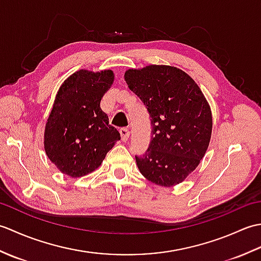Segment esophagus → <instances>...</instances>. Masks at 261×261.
I'll return each instance as SVG.
<instances>
[{
    "label": "esophagus",
    "instance_id": "34e87169",
    "mask_svg": "<svg viewBox=\"0 0 261 261\" xmlns=\"http://www.w3.org/2000/svg\"><path fill=\"white\" fill-rule=\"evenodd\" d=\"M120 136H121V140L125 142L127 139H129L130 132H129V130H126V129H124V127H122V129H120Z\"/></svg>",
    "mask_w": 261,
    "mask_h": 261
}]
</instances>
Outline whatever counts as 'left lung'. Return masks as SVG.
<instances>
[{"instance_id": "1", "label": "left lung", "mask_w": 261, "mask_h": 261, "mask_svg": "<svg viewBox=\"0 0 261 261\" xmlns=\"http://www.w3.org/2000/svg\"><path fill=\"white\" fill-rule=\"evenodd\" d=\"M124 79L151 118V140L142 156L136 154L138 168L156 185L179 184L208 147L212 114L206 99L192 77L170 66L129 69Z\"/></svg>"}]
</instances>
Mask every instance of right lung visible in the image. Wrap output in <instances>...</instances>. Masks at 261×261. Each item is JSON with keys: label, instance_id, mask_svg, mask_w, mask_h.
<instances>
[{"label": "right lung", "instance_id": "1", "mask_svg": "<svg viewBox=\"0 0 261 261\" xmlns=\"http://www.w3.org/2000/svg\"><path fill=\"white\" fill-rule=\"evenodd\" d=\"M113 79L112 70H79L60 86L46 124L45 150L62 173H92L121 139L99 107Z\"/></svg>", "mask_w": 261, "mask_h": 261}]
</instances>
